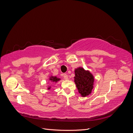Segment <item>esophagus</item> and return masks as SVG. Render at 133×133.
<instances>
[{
	"label": "esophagus",
	"mask_w": 133,
	"mask_h": 133,
	"mask_svg": "<svg viewBox=\"0 0 133 133\" xmlns=\"http://www.w3.org/2000/svg\"><path fill=\"white\" fill-rule=\"evenodd\" d=\"M63 77H64V79H65V80H68V75L66 74H64Z\"/></svg>",
	"instance_id": "obj_1"
}]
</instances>
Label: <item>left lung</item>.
Wrapping results in <instances>:
<instances>
[{"mask_svg":"<svg viewBox=\"0 0 133 133\" xmlns=\"http://www.w3.org/2000/svg\"><path fill=\"white\" fill-rule=\"evenodd\" d=\"M74 82L78 91L83 97L89 95L93 89L94 77L89 71L83 68H78L75 70Z\"/></svg>","mask_w":133,"mask_h":133,"instance_id":"8db88e82","label":"left lung"}]
</instances>
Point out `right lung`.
<instances>
[{"mask_svg": "<svg viewBox=\"0 0 133 133\" xmlns=\"http://www.w3.org/2000/svg\"><path fill=\"white\" fill-rule=\"evenodd\" d=\"M49 80H51V81H52L53 82H57L58 81H59V80H60V79L57 78V77H56V76H51V77L50 78ZM50 89V87L48 88V89Z\"/></svg>", "mask_w": 133, "mask_h": 133, "instance_id": "obj_1", "label": "right lung"}]
</instances>
